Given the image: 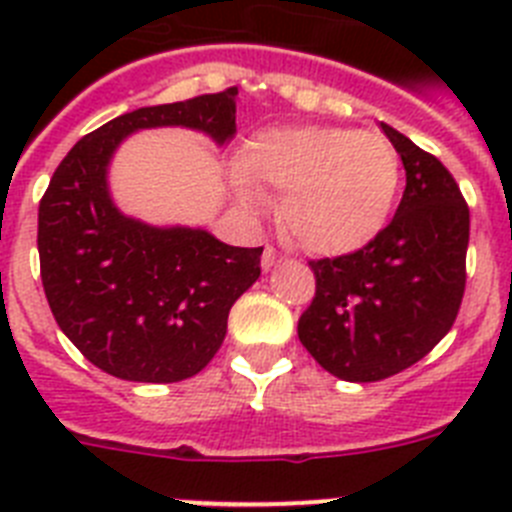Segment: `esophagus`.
<instances>
[{
	"instance_id": "1",
	"label": "esophagus",
	"mask_w": 512,
	"mask_h": 512,
	"mask_svg": "<svg viewBox=\"0 0 512 512\" xmlns=\"http://www.w3.org/2000/svg\"><path fill=\"white\" fill-rule=\"evenodd\" d=\"M279 259H282V256H279V253L274 251V248H269V246H266V251H264V259H261V264H264V269H271V266L277 264Z\"/></svg>"
}]
</instances>
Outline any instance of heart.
<instances>
[{
	"mask_svg": "<svg viewBox=\"0 0 512 512\" xmlns=\"http://www.w3.org/2000/svg\"><path fill=\"white\" fill-rule=\"evenodd\" d=\"M238 197L253 215L282 200V228L305 251L341 256L390 220L400 156L390 140L354 128L271 130L241 158Z\"/></svg>",
	"mask_w": 512,
	"mask_h": 512,
	"instance_id": "obj_1",
	"label": "heart"
}]
</instances>
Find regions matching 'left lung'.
Instances as JSON below:
<instances>
[{
  "label": "left lung",
  "instance_id": "8db88e82",
  "mask_svg": "<svg viewBox=\"0 0 512 512\" xmlns=\"http://www.w3.org/2000/svg\"><path fill=\"white\" fill-rule=\"evenodd\" d=\"M405 166L390 225L366 246L310 261L315 297L297 336L346 382H379L418 364L454 325L467 287L469 207L433 153L384 125Z\"/></svg>",
  "mask_w": 512,
  "mask_h": 512
}]
</instances>
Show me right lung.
Returning <instances> with one entry per match:
<instances>
[{
  "label": "right lung",
  "instance_id": "obj_1",
  "mask_svg": "<svg viewBox=\"0 0 512 512\" xmlns=\"http://www.w3.org/2000/svg\"><path fill=\"white\" fill-rule=\"evenodd\" d=\"M238 87L120 115L66 153L38 207L40 279L58 328L97 369L128 382H182L210 364L233 302L261 274L259 248L205 230L151 228L107 194L125 135L184 125L225 143Z\"/></svg>",
  "mask_w": 512,
  "mask_h": 512
}]
</instances>
